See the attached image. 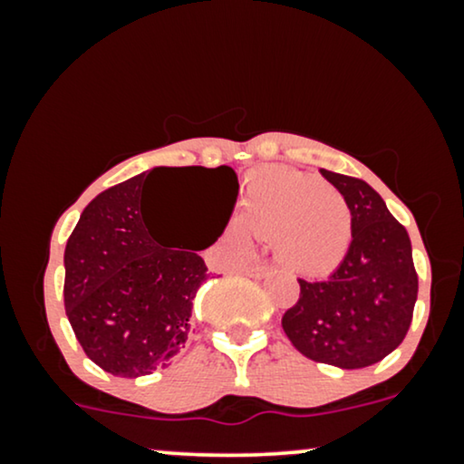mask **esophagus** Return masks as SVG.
<instances>
[{
	"label": "esophagus",
	"mask_w": 464,
	"mask_h": 464,
	"mask_svg": "<svg viewBox=\"0 0 464 464\" xmlns=\"http://www.w3.org/2000/svg\"><path fill=\"white\" fill-rule=\"evenodd\" d=\"M270 266H266V264H255V266H250V268H246V275L248 276H253V279H264L266 275L270 273Z\"/></svg>",
	"instance_id": "esophagus-1"
}]
</instances>
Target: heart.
<instances>
[{
  "mask_svg": "<svg viewBox=\"0 0 464 464\" xmlns=\"http://www.w3.org/2000/svg\"><path fill=\"white\" fill-rule=\"evenodd\" d=\"M233 236L239 246H248V236L273 239L275 257L287 270L324 276L347 257L353 214L332 185L275 165L248 177Z\"/></svg>",
  "mask_w": 464,
  "mask_h": 464,
  "instance_id": "obj_1",
  "label": "heart"
}]
</instances>
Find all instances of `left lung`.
Returning a JSON list of instances; mask_svg holds the SVG:
<instances>
[{
	"label": "left lung",
	"instance_id": "8db88e82",
	"mask_svg": "<svg viewBox=\"0 0 464 464\" xmlns=\"http://www.w3.org/2000/svg\"><path fill=\"white\" fill-rule=\"evenodd\" d=\"M321 174L347 200L353 242L327 279H299V301L281 324L305 358L364 369L392 353L412 323L419 292L412 244L369 183L329 169Z\"/></svg>",
	"mask_w": 464,
	"mask_h": 464
}]
</instances>
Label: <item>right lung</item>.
<instances>
[{"label":"right lung","instance_id":"right-lung-1","mask_svg":"<svg viewBox=\"0 0 464 464\" xmlns=\"http://www.w3.org/2000/svg\"><path fill=\"white\" fill-rule=\"evenodd\" d=\"M165 169L198 178L215 200L221 225L214 244L239 189L228 165L154 168L104 189L65 246L67 318L89 360L117 377L150 375L185 349L196 292L209 279L198 253L163 247L147 225V179Z\"/></svg>","mask_w":464,"mask_h":464}]
</instances>
